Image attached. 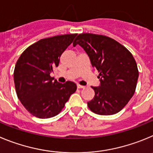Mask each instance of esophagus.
<instances>
[{"label": "esophagus", "mask_w": 153, "mask_h": 153, "mask_svg": "<svg viewBox=\"0 0 153 153\" xmlns=\"http://www.w3.org/2000/svg\"><path fill=\"white\" fill-rule=\"evenodd\" d=\"M85 88V86H83V85H77V88H78V89H81V88Z\"/></svg>", "instance_id": "1"}]
</instances>
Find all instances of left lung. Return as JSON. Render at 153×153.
<instances>
[{"label": "left lung", "instance_id": "8db88e82", "mask_svg": "<svg viewBox=\"0 0 153 153\" xmlns=\"http://www.w3.org/2000/svg\"><path fill=\"white\" fill-rule=\"evenodd\" d=\"M84 49L92 66L99 71L100 85L92 87L94 97L89 109L99 115L120 111L135 93L139 71L133 55L110 37L92 33L79 34L73 42Z\"/></svg>", "mask_w": 153, "mask_h": 153}]
</instances>
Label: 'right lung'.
I'll use <instances>...</instances> for the list:
<instances>
[{
	"label": "right lung",
	"mask_w": 153,
	"mask_h": 153,
	"mask_svg": "<svg viewBox=\"0 0 153 153\" xmlns=\"http://www.w3.org/2000/svg\"><path fill=\"white\" fill-rule=\"evenodd\" d=\"M76 36L65 34L40 39L29 46L16 62L13 72L16 94L33 116L42 119L56 116L76 91L74 82L62 84L50 76Z\"/></svg>",
	"instance_id": "right-lung-1"
}]
</instances>
